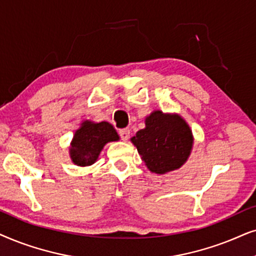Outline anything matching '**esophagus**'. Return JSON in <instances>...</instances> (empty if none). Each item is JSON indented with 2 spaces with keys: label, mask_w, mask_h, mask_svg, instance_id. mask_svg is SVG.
<instances>
[{
  "label": "esophagus",
  "mask_w": 256,
  "mask_h": 256,
  "mask_svg": "<svg viewBox=\"0 0 256 256\" xmlns=\"http://www.w3.org/2000/svg\"><path fill=\"white\" fill-rule=\"evenodd\" d=\"M119 136H120L122 140L126 142L128 138H130V130H128V128H122V130L119 131Z\"/></svg>",
  "instance_id": "34e87169"
}]
</instances>
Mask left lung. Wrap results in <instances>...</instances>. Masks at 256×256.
I'll list each match as a JSON object with an SVG mask.
<instances>
[{
  "mask_svg": "<svg viewBox=\"0 0 256 256\" xmlns=\"http://www.w3.org/2000/svg\"><path fill=\"white\" fill-rule=\"evenodd\" d=\"M131 142L150 171L166 174L179 170L187 162L194 138L182 116L154 110L145 118V128L131 138Z\"/></svg>",
  "mask_w": 256,
  "mask_h": 256,
  "instance_id": "8db88e82",
  "label": "left lung"
}]
</instances>
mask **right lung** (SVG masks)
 <instances>
[{"label":"right lung","mask_w":256,"mask_h":256,"mask_svg":"<svg viewBox=\"0 0 256 256\" xmlns=\"http://www.w3.org/2000/svg\"><path fill=\"white\" fill-rule=\"evenodd\" d=\"M117 140L119 136L110 122L83 120L70 142L71 162L80 168L92 165L97 162L104 146Z\"/></svg>","instance_id":"right-lung-1"}]
</instances>
